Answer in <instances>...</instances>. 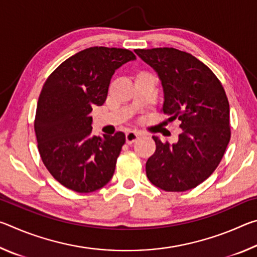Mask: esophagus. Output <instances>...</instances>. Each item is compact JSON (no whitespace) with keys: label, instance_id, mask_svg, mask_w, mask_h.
Wrapping results in <instances>:
<instances>
[{"label":"esophagus","instance_id":"34e87169","mask_svg":"<svg viewBox=\"0 0 257 257\" xmlns=\"http://www.w3.org/2000/svg\"><path fill=\"white\" fill-rule=\"evenodd\" d=\"M138 138H139V134L138 133L128 132L127 134H125V143H127L128 145L133 144V143L136 142Z\"/></svg>","mask_w":257,"mask_h":257}]
</instances>
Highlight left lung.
I'll return each mask as SVG.
<instances>
[{"label": "left lung", "instance_id": "obj_1", "mask_svg": "<svg viewBox=\"0 0 257 257\" xmlns=\"http://www.w3.org/2000/svg\"><path fill=\"white\" fill-rule=\"evenodd\" d=\"M162 82V111L182 129L176 144L153 136L155 153L146 175L165 191H186L206 180L229 144L230 108L224 88L212 70L187 52L173 47L135 50Z\"/></svg>", "mask_w": 257, "mask_h": 257}]
</instances>
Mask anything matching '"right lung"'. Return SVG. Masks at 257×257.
<instances>
[{"instance_id": "obj_1", "label": "right lung", "mask_w": 257, "mask_h": 257, "mask_svg": "<svg viewBox=\"0 0 257 257\" xmlns=\"http://www.w3.org/2000/svg\"><path fill=\"white\" fill-rule=\"evenodd\" d=\"M133 60L129 50L89 47L61 63L43 86L34 122L38 152L67 188L92 193L111 180L125 136H93L90 112L105 102L116 69Z\"/></svg>"}]
</instances>
